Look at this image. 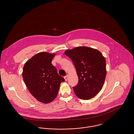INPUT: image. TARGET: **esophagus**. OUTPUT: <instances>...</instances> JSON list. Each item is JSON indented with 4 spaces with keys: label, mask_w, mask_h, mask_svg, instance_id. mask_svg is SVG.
Returning a JSON list of instances; mask_svg holds the SVG:
<instances>
[{
    "label": "esophagus",
    "mask_w": 134,
    "mask_h": 134,
    "mask_svg": "<svg viewBox=\"0 0 134 134\" xmlns=\"http://www.w3.org/2000/svg\"><path fill=\"white\" fill-rule=\"evenodd\" d=\"M64 79H65V81H67V80H68V75H66V76H64Z\"/></svg>",
    "instance_id": "1"
}]
</instances>
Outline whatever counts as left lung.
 I'll use <instances>...</instances> for the list:
<instances>
[{"label":"left lung","instance_id":"1","mask_svg":"<svg viewBox=\"0 0 134 134\" xmlns=\"http://www.w3.org/2000/svg\"><path fill=\"white\" fill-rule=\"evenodd\" d=\"M73 62L78 76V83L73 87L79 98L88 100L100 91L106 74V61L102 54L96 49L78 47L65 52Z\"/></svg>","mask_w":134,"mask_h":134}]
</instances>
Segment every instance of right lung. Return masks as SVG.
Instances as JSON below:
<instances>
[{
  "label": "right lung",
  "instance_id": "right-lung-1",
  "mask_svg": "<svg viewBox=\"0 0 134 134\" xmlns=\"http://www.w3.org/2000/svg\"><path fill=\"white\" fill-rule=\"evenodd\" d=\"M55 54L40 52L26 62L23 77L27 88L36 99L48 103L57 96L60 84L65 79L51 63Z\"/></svg>",
  "mask_w": 134,
  "mask_h": 134
}]
</instances>
